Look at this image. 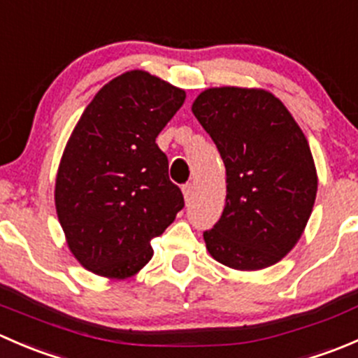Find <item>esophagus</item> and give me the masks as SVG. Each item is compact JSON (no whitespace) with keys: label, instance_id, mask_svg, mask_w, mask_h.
<instances>
[{"label":"esophagus","instance_id":"34e87169","mask_svg":"<svg viewBox=\"0 0 358 358\" xmlns=\"http://www.w3.org/2000/svg\"><path fill=\"white\" fill-rule=\"evenodd\" d=\"M194 194H196V187H194V183H187V185H183V197H185L187 202L194 199Z\"/></svg>","mask_w":358,"mask_h":358}]
</instances>
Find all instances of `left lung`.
I'll return each instance as SVG.
<instances>
[{
  "instance_id": "obj_1",
  "label": "left lung",
  "mask_w": 358,
  "mask_h": 358,
  "mask_svg": "<svg viewBox=\"0 0 358 358\" xmlns=\"http://www.w3.org/2000/svg\"><path fill=\"white\" fill-rule=\"evenodd\" d=\"M192 112L227 169L225 209L204 232L209 255L236 270L273 265L298 243L315 202L317 173L305 135L265 90L209 88Z\"/></svg>"
}]
</instances>
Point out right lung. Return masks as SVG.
<instances>
[{
    "instance_id": "right-lung-1",
    "label": "right lung",
    "mask_w": 358,
    "mask_h": 358,
    "mask_svg": "<svg viewBox=\"0 0 358 358\" xmlns=\"http://www.w3.org/2000/svg\"><path fill=\"white\" fill-rule=\"evenodd\" d=\"M185 92L143 71L107 83L69 138L55 206L69 249L96 275L126 279L149 263L150 241L185 206L156 138Z\"/></svg>"
}]
</instances>
